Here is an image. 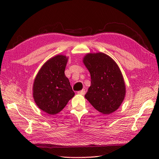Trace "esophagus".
I'll return each mask as SVG.
<instances>
[{"label":"esophagus","instance_id":"34e87169","mask_svg":"<svg viewBox=\"0 0 159 159\" xmlns=\"http://www.w3.org/2000/svg\"><path fill=\"white\" fill-rule=\"evenodd\" d=\"M78 93L84 95L85 93V89H82V90H81V91H78Z\"/></svg>","mask_w":159,"mask_h":159}]
</instances>
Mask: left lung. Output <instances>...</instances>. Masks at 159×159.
I'll use <instances>...</instances> for the list:
<instances>
[{
	"instance_id": "8db88e82",
	"label": "left lung",
	"mask_w": 159,
	"mask_h": 159,
	"mask_svg": "<svg viewBox=\"0 0 159 159\" xmlns=\"http://www.w3.org/2000/svg\"><path fill=\"white\" fill-rule=\"evenodd\" d=\"M83 62L91 75V85L85 98L102 113H113L121 105L126 93L119 67L102 52L88 53L84 57Z\"/></svg>"
}]
</instances>
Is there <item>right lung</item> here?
Wrapping results in <instances>:
<instances>
[{"label":"right lung","instance_id":"obj_1","mask_svg":"<svg viewBox=\"0 0 159 159\" xmlns=\"http://www.w3.org/2000/svg\"><path fill=\"white\" fill-rule=\"evenodd\" d=\"M68 60V57L61 54L51 57L34 81V100L38 108L49 115L60 112L75 95L64 73Z\"/></svg>","mask_w":159,"mask_h":159}]
</instances>
